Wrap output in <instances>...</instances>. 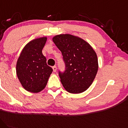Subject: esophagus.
<instances>
[{"label": "esophagus", "instance_id": "34e87169", "mask_svg": "<svg viewBox=\"0 0 128 128\" xmlns=\"http://www.w3.org/2000/svg\"><path fill=\"white\" fill-rule=\"evenodd\" d=\"M52 70H53V71L55 72H56L57 71V67L56 66H52Z\"/></svg>", "mask_w": 128, "mask_h": 128}]
</instances>
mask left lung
Returning a JSON list of instances; mask_svg holds the SVG:
<instances>
[{"label":"left lung","mask_w":128,"mask_h":128,"mask_svg":"<svg viewBox=\"0 0 128 128\" xmlns=\"http://www.w3.org/2000/svg\"><path fill=\"white\" fill-rule=\"evenodd\" d=\"M52 40L61 51L65 64V70L58 71L64 88L72 94L86 91L98 71V60L94 50L84 40L70 34L56 36Z\"/></svg>","instance_id":"1"}]
</instances>
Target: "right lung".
<instances>
[{"label":"right lung","instance_id":"right-lung-1","mask_svg":"<svg viewBox=\"0 0 128 128\" xmlns=\"http://www.w3.org/2000/svg\"><path fill=\"white\" fill-rule=\"evenodd\" d=\"M46 37L36 38L24 47L16 64V72L22 85L26 91L36 93L46 85L52 69L47 64L42 49Z\"/></svg>","mask_w":128,"mask_h":128}]
</instances>
